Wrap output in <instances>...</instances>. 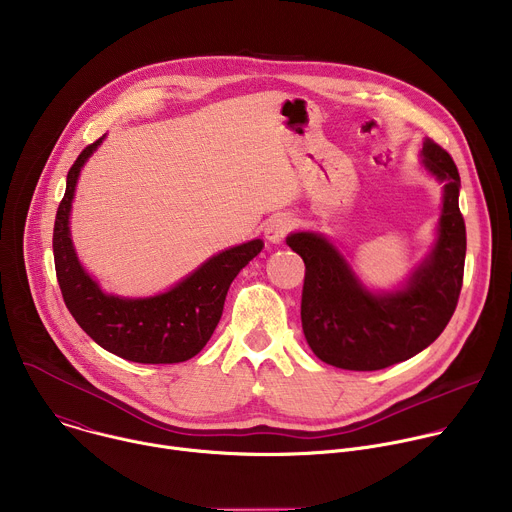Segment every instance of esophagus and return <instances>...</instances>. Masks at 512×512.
I'll return each instance as SVG.
<instances>
[{
    "label": "esophagus",
    "instance_id": "34e87169",
    "mask_svg": "<svg viewBox=\"0 0 512 512\" xmlns=\"http://www.w3.org/2000/svg\"><path fill=\"white\" fill-rule=\"evenodd\" d=\"M294 225H296V221L289 214H273L263 227L265 239L269 243H281L285 239V235L294 229Z\"/></svg>",
    "mask_w": 512,
    "mask_h": 512
}]
</instances>
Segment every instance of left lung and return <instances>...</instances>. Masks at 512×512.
Instances as JSON below:
<instances>
[{
  "instance_id": "1",
  "label": "left lung",
  "mask_w": 512,
  "mask_h": 512,
  "mask_svg": "<svg viewBox=\"0 0 512 512\" xmlns=\"http://www.w3.org/2000/svg\"><path fill=\"white\" fill-rule=\"evenodd\" d=\"M423 168L444 184L437 237L427 257L393 291H371L344 255L320 233L287 235L306 263L302 328L312 352L346 371H379L427 348L448 326L460 298L466 225L460 212V174L446 150L423 141Z\"/></svg>"
}]
</instances>
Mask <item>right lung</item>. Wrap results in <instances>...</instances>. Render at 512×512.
I'll use <instances>...</instances> for the list:
<instances>
[{"label":"right lung","mask_w":512,"mask_h":512,"mask_svg":"<svg viewBox=\"0 0 512 512\" xmlns=\"http://www.w3.org/2000/svg\"><path fill=\"white\" fill-rule=\"evenodd\" d=\"M87 145L66 176L58 204L52 249L64 304L77 324L105 350L141 364H172L196 356L223 316L227 291L239 271L261 253L263 241L225 249L164 294L152 298L109 296L81 265L70 239V208L81 168L103 143Z\"/></svg>","instance_id":"right-lung-1"}]
</instances>
